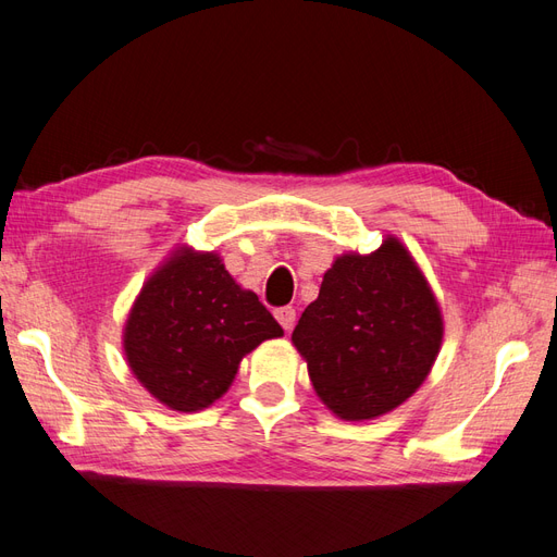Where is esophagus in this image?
I'll list each match as a JSON object with an SVG mask.
<instances>
[{
	"mask_svg": "<svg viewBox=\"0 0 557 557\" xmlns=\"http://www.w3.org/2000/svg\"><path fill=\"white\" fill-rule=\"evenodd\" d=\"M275 317H277V322L282 324L284 331H292V329H294V324H296V310H294L292 306L277 308V310H275Z\"/></svg>",
	"mask_w": 557,
	"mask_h": 557,
	"instance_id": "obj_1",
	"label": "esophagus"
}]
</instances>
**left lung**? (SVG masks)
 I'll return each instance as SVG.
<instances>
[{
	"mask_svg": "<svg viewBox=\"0 0 557 557\" xmlns=\"http://www.w3.org/2000/svg\"><path fill=\"white\" fill-rule=\"evenodd\" d=\"M441 338L436 298L396 237L369 257H338L292 333L317 396L349 422L404 404L432 371Z\"/></svg>",
	"mask_w": 557,
	"mask_h": 557,
	"instance_id": "obj_1",
	"label": "left lung"
}]
</instances>
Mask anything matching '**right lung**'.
I'll list each match as a JSON object with an SVG mask.
<instances>
[{
  "label": "right lung",
  "instance_id": "obj_1",
  "mask_svg": "<svg viewBox=\"0 0 557 557\" xmlns=\"http://www.w3.org/2000/svg\"><path fill=\"white\" fill-rule=\"evenodd\" d=\"M282 333L259 296L240 289L216 253L180 249L137 296L123 347L133 373L158 401L194 412L231 387L247 352Z\"/></svg>",
  "mask_w": 557,
  "mask_h": 557
}]
</instances>
